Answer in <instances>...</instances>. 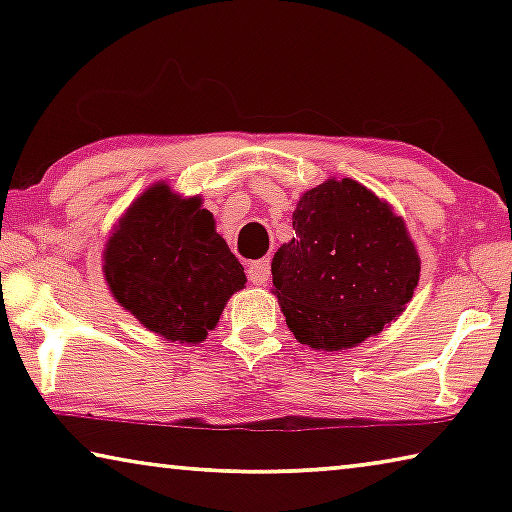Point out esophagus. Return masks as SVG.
<instances>
[{"label":"esophagus","mask_w":512,"mask_h":512,"mask_svg":"<svg viewBox=\"0 0 512 512\" xmlns=\"http://www.w3.org/2000/svg\"><path fill=\"white\" fill-rule=\"evenodd\" d=\"M248 280L257 284V287H262V284L271 280V264H268V259H262V262H253L248 266Z\"/></svg>","instance_id":"34e87169"}]
</instances>
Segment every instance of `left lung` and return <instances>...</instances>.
Returning <instances> with one entry per match:
<instances>
[{
	"label": "left lung",
	"mask_w": 512,
	"mask_h": 512,
	"mask_svg": "<svg viewBox=\"0 0 512 512\" xmlns=\"http://www.w3.org/2000/svg\"><path fill=\"white\" fill-rule=\"evenodd\" d=\"M291 241L271 262L273 293L293 336L336 352L379 334L420 280L404 219L352 178H329L300 198Z\"/></svg>",
	"instance_id": "1"
}]
</instances>
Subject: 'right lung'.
Listing matches in <instances>:
<instances>
[{
  "mask_svg": "<svg viewBox=\"0 0 512 512\" xmlns=\"http://www.w3.org/2000/svg\"><path fill=\"white\" fill-rule=\"evenodd\" d=\"M103 275L121 307L167 341L201 343L246 273L216 232L201 196L167 183L135 198L103 250Z\"/></svg>",
  "mask_w": 512,
  "mask_h": 512,
  "instance_id": "right-lung-1",
  "label": "right lung"
}]
</instances>
